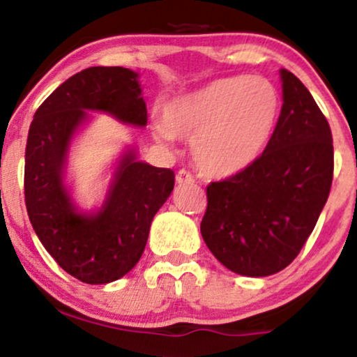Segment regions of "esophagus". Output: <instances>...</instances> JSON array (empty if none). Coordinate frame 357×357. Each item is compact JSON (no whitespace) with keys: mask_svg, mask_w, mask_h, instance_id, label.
<instances>
[{"mask_svg":"<svg viewBox=\"0 0 357 357\" xmlns=\"http://www.w3.org/2000/svg\"><path fill=\"white\" fill-rule=\"evenodd\" d=\"M176 183H178V184H191V183H195V178H192L190 171L179 169L178 174H176Z\"/></svg>","mask_w":357,"mask_h":357,"instance_id":"esophagus-1","label":"esophagus"}]
</instances>
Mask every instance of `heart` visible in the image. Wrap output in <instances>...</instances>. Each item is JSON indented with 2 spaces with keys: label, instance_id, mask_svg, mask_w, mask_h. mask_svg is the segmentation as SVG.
Wrapping results in <instances>:
<instances>
[{
  "label": "heart",
  "instance_id": "heart-1",
  "mask_svg": "<svg viewBox=\"0 0 357 357\" xmlns=\"http://www.w3.org/2000/svg\"><path fill=\"white\" fill-rule=\"evenodd\" d=\"M280 114V93L264 77H223L166 104L161 141L191 137L203 173L225 178L247 169L268 144Z\"/></svg>",
  "mask_w": 357,
  "mask_h": 357
}]
</instances>
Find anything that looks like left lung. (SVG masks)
I'll return each mask as SVG.
<instances>
[{
  "label": "left lung",
  "mask_w": 357,
  "mask_h": 357,
  "mask_svg": "<svg viewBox=\"0 0 357 357\" xmlns=\"http://www.w3.org/2000/svg\"><path fill=\"white\" fill-rule=\"evenodd\" d=\"M282 104L265 151L247 169L206 188L202 235L231 272L267 277L294 261L329 198V122L301 80L280 70Z\"/></svg>",
  "instance_id": "left-lung-1"
}]
</instances>
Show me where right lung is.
I'll return each mask as SVG.
<instances>
[{
	"mask_svg": "<svg viewBox=\"0 0 357 357\" xmlns=\"http://www.w3.org/2000/svg\"><path fill=\"white\" fill-rule=\"evenodd\" d=\"M100 110L144 127L147 109L137 73L124 67H90L65 80L35 112L24 153V203L47 252L85 284H109L130 272L144 252L154 215L169 198L174 173L137 161L127 151L104 206L82 215L63 186L73 132Z\"/></svg>",
	"mask_w": 357,
	"mask_h": 357,
	"instance_id": "obj_1",
	"label": "right lung"
}]
</instances>
